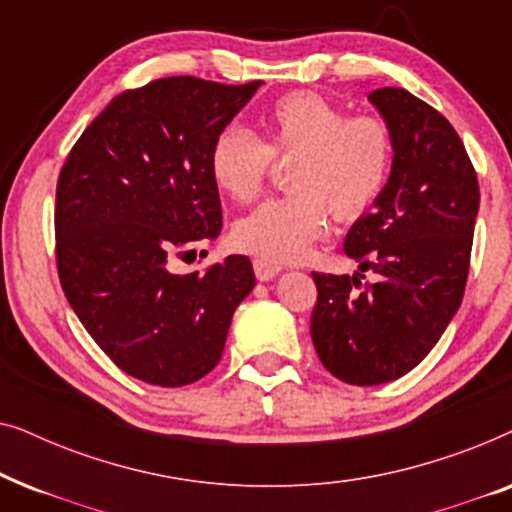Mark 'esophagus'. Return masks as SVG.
Here are the masks:
<instances>
[{"label":"esophagus","instance_id":"esophagus-1","mask_svg":"<svg viewBox=\"0 0 512 512\" xmlns=\"http://www.w3.org/2000/svg\"><path fill=\"white\" fill-rule=\"evenodd\" d=\"M254 272H256V277L261 279V282H268V279L277 277L279 272H282V268H279L277 263L265 261V258H254Z\"/></svg>","mask_w":512,"mask_h":512}]
</instances>
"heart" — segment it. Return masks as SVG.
I'll use <instances>...</instances> for the list:
<instances>
[{"label": "heart", "instance_id": "b5f03b06", "mask_svg": "<svg viewBox=\"0 0 512 512\" xmlns=\"http://www.w3.org/2000/svg\"><path fill=\"white\" fill-rule=\"evenodd\" d=\"M261 137L226 128L209 151L214 184L235 202H251L272 160L289 163L293 193L272 198L235 223L233 242L265 261L293 263L310 254L338 219L354 221L380 198L394 167V135L384 118L349 116L312 90L279 97L263 111Z\"/></svg>", "mask_w": 512, "mask_h": 512}]
</instances>
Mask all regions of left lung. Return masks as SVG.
Returning <instances> with one entry per match:
<instances>
[{"label": "left lung", "mask_w": 512, "mask_h": 512, "mask_svg": "<svg viewBox=\"0 0 512 512\" xmlns=\"http://www.w3.org/2000/svg\"><path fill=\"white\" fill-rule=\"evenodd\" d=\"M394 135V167L345 254L375 282L312 272V342L328 373L375 387L410 373L464 298L480 188L457 130L405 88L368 95Z\"/></svg>", "instance_id": "obj_1"}]
</instances>
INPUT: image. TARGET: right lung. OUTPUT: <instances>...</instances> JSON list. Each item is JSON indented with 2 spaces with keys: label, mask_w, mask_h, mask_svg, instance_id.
Segmentation results:
<instances>
[{
  "label": "right lung",
  "mask_w": 512,
  "mask_h": 512,
  "mask_svg": "<svg viewBox=\"0 0 512 512\" xmlns=\"http://www.w3.org/2000/svg\"><path fill=\"white\" fill-rule=\"evenodd\" d=\"M258 86L170 76L123 90L62 165V291L90 338L137 380L184 387L205 377L221 359L235 307L254 289L247 256L188 275H174L170 258L219 237L209 151Z\"/></svg>",
  "instance_id": "add662e5"
}]
</instances>
